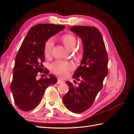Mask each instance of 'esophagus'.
<instances>
[{
	"instance_id": "1",
	"label": "esophagus",
	"mask_w": 134,
	"mask_h": 134,
	"mask_svg": "<svg viewBox=\"0 0 134 134\" xmlns=\"http://www.w3.org/2000/svg\"><path fill=\"white\" fill-rule=\"evenodd\" d=\"M63 82V81L61 80V79H58V82H57V84H60V83H62Z\"/></svg>"
}]
</instances>
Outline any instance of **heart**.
<instances>
[{
    "label": "heart",
    "mask_w": 134,
    "mask_h": 134,
    "mask_svg": "<svg viewBox=\"0 0 134 134\" xmlns=\"http://www.w3.org/2000/svg\"><path fill=\"white\" fill-rule=\"evenodd\" d=\"M59 40L68 49H74L77 43V39L72 34L67 33L60 37ZM53 41L52 39H48L45 42L44 47V53L46 58H49L52 53ZM74 69V65L71 62L58 60L53 63L51 67L52 72L62 77L67 76L70 71Z\"/></svg>",
    "instance_id": "1"
}]
</instances>
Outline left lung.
<instances>
[{
    "label": "left lung",
    "mask_w": 134,
    "mask_h": 134,
    "mask_svg": "<svg viewBox=\"0 0 134 134\" xmlns=\"http://www.w3.org/2000/svg\"><path fill=\"white\" fill-rule=\"evenodd\" d=\"M70 30L81 38L83 55L81 65L72 76L77 80L81 79V83L76 87L71 82H65L69 91L63 97V101L69 110L81 113L92 106L102 89L108 72V57L103 38L97 28L76 26Z\"/></svg>",
    "instance_id": "1"
}]
</instances>
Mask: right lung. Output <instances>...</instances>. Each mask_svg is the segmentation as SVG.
<instances>
[{"label": "right lung", "mask_w": 134, "mask_h": 134, "mask_svg": "<svg viewBox=\"0 0 134 134\" xmlns=\"http://www.w3.org/2000/svg\"><path fill=\"white\" fill-rule=\"evenodd\" d=\"M63 25L40 24L28 31L16 54L10 89L14 100L19 109L29 111L41 101L47 88L55 84L58 79L53 75L49 78L36 79L38 72L48 75L44 69V47L51 37L64 29Z\"/></svg>", "instance_id": "obj_1"}]
</instances>
